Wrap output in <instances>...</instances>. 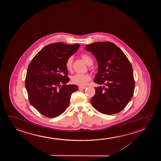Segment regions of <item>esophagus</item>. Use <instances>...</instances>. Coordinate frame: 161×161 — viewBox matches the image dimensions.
Listing matches in <instances>:
<instances>
[{"mask_svg":"<svg viewBox=\"0 0 161 161\" xmlns=\"http://www.w3.org/2000/svg\"><path fill=\"white\" fill-rule=\"evenodd\" d=\"M86 87H85V86H79V90H81V89H85V88H86Z\"/></svg>","mask_w":161,"mask_h":161,"instance_id":"1","label":"esophagus"}]
</instances>
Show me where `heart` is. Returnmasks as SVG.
<instances>
[{
  "label": "heart",
  "mask_w": 161,
  "mask_h": 161,
  "mask_svg": "<svg viewBox=\"0 0 161 161\" xmlns=\"http://www.w3.org/2000/svg\"><path fill=\"white\" fill-rule=\"evenodd\" d=\"M81 57L83 59L85 62H86V64H88L89 65L92 64L93 60L90 56L86 54H82L81 55ZM73 62V57H70L66 60L65 66L68 70L71 71L72 70ZM91 79V76L88 74H76L71 77V81L73 84L79 86H85L90 80Z\"/></svg>",
  "instance_id": "obj_1"
}]
</instances>
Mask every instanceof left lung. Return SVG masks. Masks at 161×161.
I'll return each mask as SVG.
<instances>
[{"mask_svg": "<svg viewBox=\"0 0 161 161\" xmlns=\"http://www.w3.org/2000/svg\"><path fill=\"white\" fill-rule=\"evenodd\" d=\"M98 62V72L94 82L103 86L95 87L91 99L99 112L114 114L125 107L134 92L131 64L119 47L110 42H97L86 46Z\"/></svg>", "mask_w": 161, "mask_h": 161, "instance_id": "8db88e82", "label": "left lung"}]
</instances>
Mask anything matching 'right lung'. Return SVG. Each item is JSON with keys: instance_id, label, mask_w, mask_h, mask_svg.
<instances>
[{"instance_id": "add662e5", "label": "right lung", "mask_w": 161, "mask_h": 161, "mask_svg": "<svg viewBox=\"0 0 161 161\" xmlns=\"http://www.w3.org/2000/svg\"><path fill=\"white\" fill-rule=\"evenodd\" d=\"M79 44L57 42L37 53L29 64L25 79L29 102L42 115L58 117L70 104L71 95L78 90L69 81L66 60L76 53Z\"/></svg>"}]
</instances>
